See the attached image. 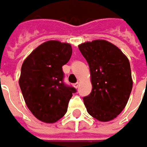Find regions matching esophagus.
<instances>
[{"label": "esophagus", "mask_w": 147, "mask_h": 147, "mask_svg": "<svg viewBox=\"0 0 147 147\" xmlns=\"http://www.w3.org/2000/svg\"><path fill=\"white\" fill-rule=\"evenodd\" d=\"M74 87L75 88H78V87H79V83H78V82H76V83H74Z\"/></svg>", "instance_id": "1"}]
</instances>
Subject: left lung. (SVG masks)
I'll return each instance as SVG.
<instances>
[{"label": "left lung", "mask_w": 147, "mask_h": 147, "mask_svg": "<svg viewBox=\"0 0 147 147\" xmlns=\"http://www.w3.org/2000/svg\"><path fill=\"white\" fill-rule=\"evenodd\" d=\"M78 49L90 69L92 89L83 97L88 114L99 121H110L124 109L132 92L129 60L105 40L82 43Z\"/></svg>", "instance_id": "1"}]
</instances>
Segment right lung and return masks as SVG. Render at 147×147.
Masks as SVG:
<instances>
[{"mask_svg": "<svg viewBox=\"0 0 147 147\" xmlns=\"http://www.w3.org/2000/svg\"><path fill=\"white\" fill-rule=\"evenodd\" d=\"M72 55L70 44L48 41L41 44L24 61L20 89L28 108L37 119L52 123L67 112L76 89L66 86L62 66Z\"/></svg>", "mask_w": 147, "mask_h": 147, "instance_id": "1", "label": "right lung"}]
</instances>
